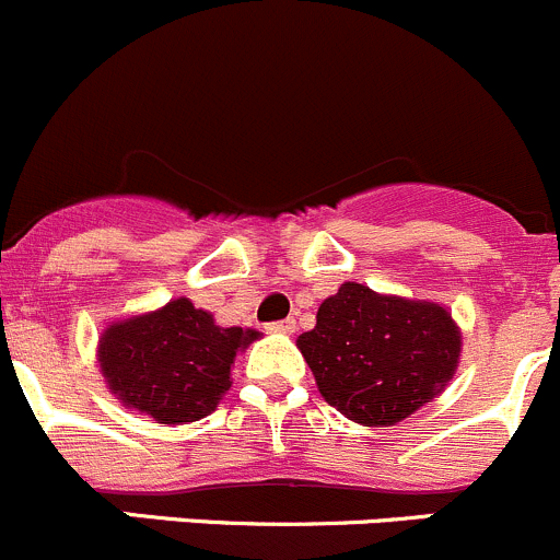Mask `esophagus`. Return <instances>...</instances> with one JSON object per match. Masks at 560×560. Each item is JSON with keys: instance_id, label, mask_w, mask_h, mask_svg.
Instances as JSON below:
<instances>
[{"instance_id": "34e87169", "label": "esophagus", "mask_w": 560, "mask_h": 560, "mask_svg": "<svg viewBox=\"0 0 560 560\" xmlns=\"http://www.w3.org/2000/svg\"><path fill=\"white\" fill-rule=\"evenodd\" d=\"M269 331H278V335H291L293 329H296V320L293 318H282V320H275V324L267 326Z\"/></svg>"}]
</instances>
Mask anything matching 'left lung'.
<instances>
[{
    "label": "left lung",
    "instance_id": "8db88e82",
    "mask_svg": "<svg viewBox=\"0 0 560 560\" xmlns=\"http://www.w3.org/2000/svg\"><path fill=\"white\" fill-rule=\"evenodd\" d=\"M460 340L441 304L342 282L296 346L329 406L364 428H389L446 389Z\"/></svg>",
    "mask_w": 560,
    "mask_h": 560
}]
</instances>
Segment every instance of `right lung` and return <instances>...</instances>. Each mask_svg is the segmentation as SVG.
<instances>
[{
  "mask_svg": "<svg viewBox=\"0 0 560 560\" xmlns=\"http://www.w3.org/2000/svg\"><path fill=\"white\" fill-rule=\"evenodd\" d=\"M261 331L218 326L190 299L114 320L100 335L97 362L110 395L158 424L209 417L231 389V364Z\"/></svg>",
  "mask_w": 560,
  "mask_h": 560,
  "instance_id": "right-lung-1",
  "label": "right lung"
}]
</instances>
